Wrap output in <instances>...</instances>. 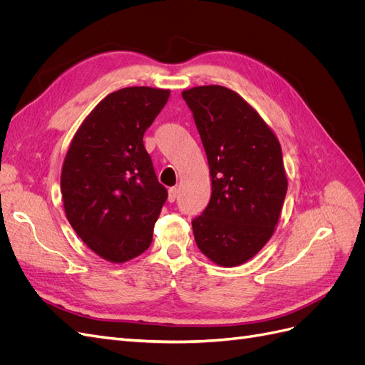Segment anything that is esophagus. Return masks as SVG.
<instances>
[{"instance_id":"obj_1","label":"esophagus","mask_w":365,"mask_h":365,"mask_svg":"<svg viewBox=\"0 0 365 365\" xmlns=\"http://www.w3.org/2000/svg\"><path fill=\"white\" fill-rule=\"evenodd\" d=\"M176 196H178V189H176V187H170L169 189V202H175V200H176Z\"/></svg>"}]
</instances>
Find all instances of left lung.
I'll return each instance as SVG.
<instances>
[{
	"mask_svg": "<svg viewBox=\"0 0 365 365\" xmlns=\"http://www.w3.org/2000/svg\"><path fill=\"white\" fill-rule=\"evenodd\" d=\"M201 135L212 197L192 220L196 245L220 267H237L263 248L288 190L282 148L263 118L225 86L182 93Z\"/></svg>",
	"mask_w": 365,
	"mask_h": 365,
	"instance_id": "obj_1",
	"label": "left lung"
}]
</instances>
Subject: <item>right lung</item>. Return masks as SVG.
Returning a JSON list of instances; mask_svg holds the SVG:
<instances>
[{
	"label": "right lung",
	"instance_id": "obj_1",
	"mask_svg": "<svg viewBox=\"0 0 365 365\" xmlns=\"http://www.w3.org/2000/svg\"><path fill=\"white\" fill-rule=\"evenodd\" d=\"M170 91L129 86L111 93L85 118L61 175L65 215L88 248L121 263L145 252L168 190L143 135Z\"/></svg>",
	"mask_w": 365,
	"mask_h": 365
}]
</instances>
